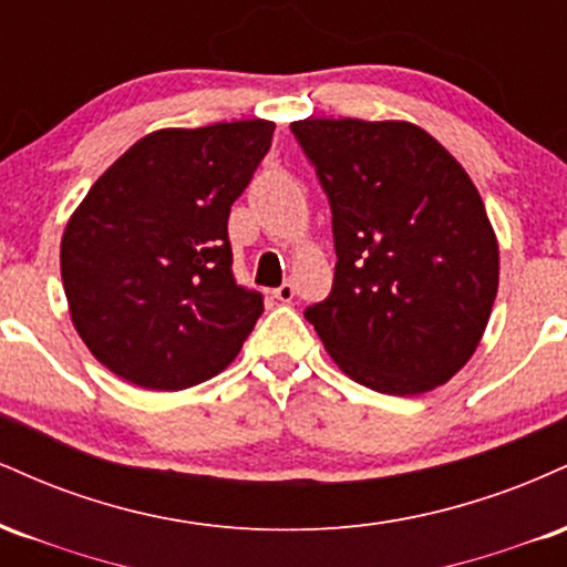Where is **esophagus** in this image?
<instances>
[{
    "instance_id": "34e87169",
    "label": "esophagus",
    "mask_w": 567,
    "mask_h": 567,
    "mask_svg": "<svg viewBox=\"0 0 567 567\" xmlns=\"http://www.w3.org/2000/svg\"><path fill=\"white\" fill-rule=\"evenodd\" d=\"M292 296H296V285H292V279H285V282L275 290V298L282 303H290Z\"/></svg>"
}]
</instances>
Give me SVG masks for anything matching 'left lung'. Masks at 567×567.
<instances>
[{"label": "left lung", "mask_w": 567, "mask_h": 567, "mask_svg": "<svg viewBox=\"0 0 567 567\" xmlns=\"http://www.w3.org/2000/svg\"><path fill=\"white\" fill-rule=\"evenodd\" d=\"M333 210L336 277L303 317L336 365L381 394H424L470 362L498 292L483 197L410 122L290 125Z\"/></svg>", "instance_id": "1"}]
</instances>
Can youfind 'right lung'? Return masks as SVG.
Here are the masks:
<instances>
[{"label":"right lung","mask_w":567,"mask_h":567,"mask_svg":"<svg viewBox=\"0 0 567 567\" xmlns=\"http://www.w3.org/2000/svg\"><path fill=\"white\" fill-rule=\"evenodd\" d=\"M275 122L167 127L90 186L61 239L71 322L101 365L178 392L218 375L264 311L234 282L229 210L269 152Z\"/></svg>","instance_id":"add662e5"}]
</instances>
